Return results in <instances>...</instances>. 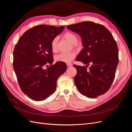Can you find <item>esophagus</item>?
Listing matches in <instances>:
<instances>
[{
  "mask_svg": "<svg viewBox=\"0 0 132 132\" xmlns=\"http://www.w3.org/2000/svg\"><path fill=\"white\" fill-rule=\"evenodd\" d=\"M67 67H71V66L73 65V64L71 63H67Z\"/></svg>",
  "mask_w": 132,
  "mask_h": 132,
  "instance_id": "1",
  "label": "esophagus"
}]
</instances>
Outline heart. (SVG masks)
<instances>
[{
    "instance_id": "1",
    "label": "heart",
    "mask_w": 132,
    "mask_h": 132,
    "mask_svg": "<svg viewBox=\"0 0 132 132\" xmlns=\"http://www.w3.org/2000/svg\"><path fill=\"white\" fill-rule=\"evenodd\" d=\"M63 37L67 40H68L71 43L73 44L74 46L77 45L78 38L75 34L71 32H67L63 35ZM57 41L58 37H54L51 43V47L52 51L55 52L57 49ZM75 57V53L74 52H70L68 53H60L55 57V60L57 62H61L64 63H70Z\"/></svg>"
}]
</instances>
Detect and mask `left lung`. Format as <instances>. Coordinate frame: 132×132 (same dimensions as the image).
<instances>
[{"mask_svg": "<svg viewBox=\"0 0 132 132\" xmlns=\"http://www.w3.org/2000/svg\"><path fill=\"white\" fill-rule=\"evenodd\" d=\"M80 36L84 48L76 58L86 66H73L78 91L89 98L105 94L112 84L118 64V49L112 35L102 25L84 21L67 26ZM92 65L87 70V67Z\"/></svg>", "mask_w": 132, "mask_h": 132, "instance_id": "left-lung-1", "label": "left lung"}]
</instances>
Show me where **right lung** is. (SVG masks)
<instances>
[{
    "mask_svg": "<svg viewBox=\"0 0 132 132\" xmlns=\"http://www.w3.org/2000/svg\"><path fill=\"white\" fill-rule=\"evenodd\" d=\"M64 26L37 25L20 38L13 52V67L23 93L35 101H43L56 90L58 78L67 70L65 63H53L51 43ZM47 63L51 66L43 69Z\"/></svg>",
    "mask_w": 132,
    "mask_h": 132,
    "instance_id": "obj_1",
    "label": "right lung"
}]
</instances>
